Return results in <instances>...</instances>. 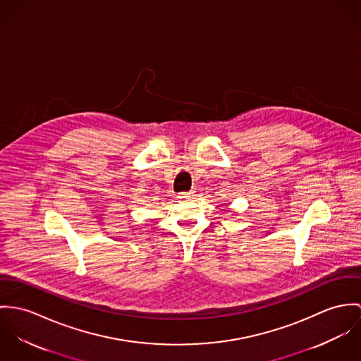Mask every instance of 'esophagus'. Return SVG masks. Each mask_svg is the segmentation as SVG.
Segmentation results:
<instances>
[{
    "mask_svg": "<svg viewBox=\"0 0 361 361\" xmlns=\"http://www.w3.org/2000/svg\"><path fill=\"white\" fill-rule=\"evenodd\" d=\"M194 195V191H187V192H180L178 194V198H181V200H188L190 197H192Z\"/></svg>",
    "mask_w": 361,
    "mask_h": 361,
    "instance_id": "34e87169",
    "label": "esophagus"
}]
</instances>
